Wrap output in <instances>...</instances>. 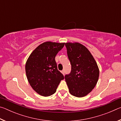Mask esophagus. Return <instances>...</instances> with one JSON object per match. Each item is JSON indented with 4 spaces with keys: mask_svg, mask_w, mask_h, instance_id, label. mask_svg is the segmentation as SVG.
Instances as JSON below:
<instances>
[{
    "mask_svg": "<svg viewBox=\"0 0 121 121\" xmlns=\"http://www.w3.org/2000/svg\"><path fill=\"white\" fill-rule=\"evenodd\" d=\"M61 73H62L63 75H65V70H62L61 71Z\"/></svg>",
    "mask_w": 121,
    "mask_h": 121,
    "instance_id": "34e87169",
    "label": "esophagus"
}]
</instances>
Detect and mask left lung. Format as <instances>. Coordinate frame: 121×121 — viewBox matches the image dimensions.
Returning a JSON list of instances; mask_svg holds the SVG:
<instances>
[{"label":"left lung","mask_w":121,"mask_h":121,"mask_svg":"<svg viewBox=\"0 0 121 121\" xmlns=\"http://www.w3.org/2000/svg\"><path fill=\"white\" fill-rule=\"evenodd\" d=\"M67 55L71 65V72L65 78L71 95L83 97L91 92L99 76L97 63L85 46L78 43H67Z\"/></svg>","instance_id":"8db88e82"}]
</instances>
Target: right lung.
<instances>
[{
  "mask_svg": "<svg viewBox=\"0 0 121 121\" xmlns=\"http://www.w3.org/2000/svg\"><path fill=\"white\" fill-rule=\"evenodd\" d=\"M65 43L46 42L39 45L29 56L26 64L28 81L32 89L44 97L56 92L64 76L58 70L55 58Z\"/></svg>",
  "mask_w": 121,
  "mask_h": 121,
  "instance_id": "right-lung-1",
  "label": "right lung"
}]
</instances>
